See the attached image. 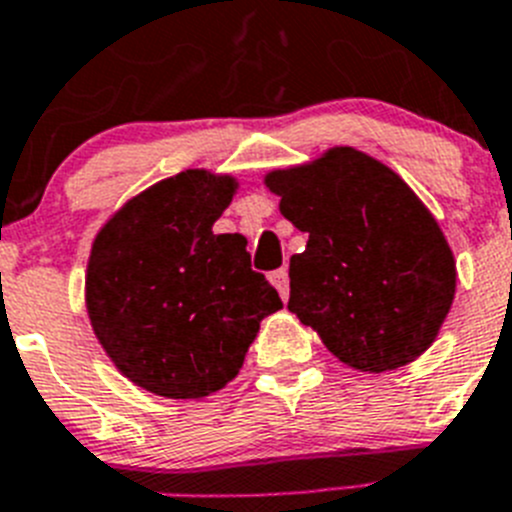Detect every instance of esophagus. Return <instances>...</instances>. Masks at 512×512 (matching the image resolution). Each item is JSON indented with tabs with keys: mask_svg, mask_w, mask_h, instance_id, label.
<instances>
[{
	"mask_svg": "<svg viewBox=\"0 0 512 512\" xmlns=\"http://www.w3.org/2000/svg\"><path fill=\"white\" fill-rule=\"evenodd\" d=\"M270 283H273V286L278 288V293H281V299L288 301V270L286 268L273 270V273H270Z\"/></svg>",
	"mask_w": 512,
	"mask_h": 512,
	"instance_id": "esophagus-1",
	"label": "esophagus"
}]
</instances>
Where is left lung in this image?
I'll list each match as a JSON object with an SVG mask.
<instances>
[{
    "label": "left lung",
    "mask_w": 512,
    "mask_h": 512,
    "mask_svg": "<svg viewBox=\"0 0 512 512\" xmlns=\"http://www.w3.org/2000/svg\"><path fill=\"white\" fill-rule=\"evenodd\" d=\"M265 188L309 234L288 265V311L355 371H397L417 361L451 311L456 260L415 190L353 146L270 170Z\"/></svg>",
    "instance_id": "left-lung-1"
}]
</instances>
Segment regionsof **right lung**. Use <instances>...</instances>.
Wrapping results in <instances>:
<instances>
[{
    "label": "right lung",
    "mask_w": 512,
    "mask_h": 512,
    "mask_svg": "<svg viewBox=\"0 0 512 512\" xmlns=\"http://www.w3.org/2000/svg\"><path fill=\"white\" fill-rule=\"evenodd\" d=\"M234 175L185 170L123 203L92 242L84 304L92 332L131 384L203 399L239 373L283 301L255 273L242 234L213 224L237 195Z\"/></svg>",
    "instance_id": "right-lung-1"
}]
</instances>
